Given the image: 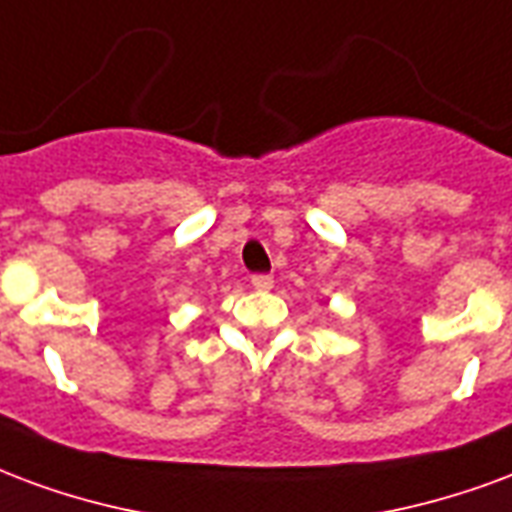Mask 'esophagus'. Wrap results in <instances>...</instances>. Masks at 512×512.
Wrapping results in <instances>:
<instances>
[{
	"mask_svg": "<svg viewBox=\"0 0 512 512\" xmlns=\"http://www.w3.org/2000/svg\"><path fill=\"white\" fill-rule=\"evenodd\" d=\"M253 289H259V292H267V289H272V275H267V272H259V275H253L251 278Z\"/></svg>",
	"mask_w": 512,
	"mask_h": 512,
	"instance_id": "1",
	"label": "esophagus"
}]
</instances>
